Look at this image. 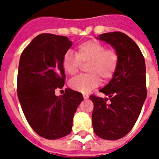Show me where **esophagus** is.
<instances>
[{"label": "esophagus", "mask_w": 159, "mask_h": 159, "mask_svg": "<svg viewBox=\"0 0 159 159\" xmlns=\"http://www.w3.org/2000/svg\"><path fill=\"white\" fill-rule=\"evenodd\" d=\"M88 97H89V96H88V95H83V98H84L85 100H87Z\"/></svg>", "instance_id": "1"}]
</instances>
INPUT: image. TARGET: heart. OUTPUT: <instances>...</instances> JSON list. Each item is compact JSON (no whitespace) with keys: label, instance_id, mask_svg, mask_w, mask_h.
I'll return each mask as SVG.
<instances>
[{"label":"heart","instance_id":"1","mask_svg":"<svg viewBox=\"0 0 159 159\" xmlns=\"http://www.w3.org/2000/svg\"><path fill=\"white\" fill-rule=\"evenodd\" d=\"M82 62H90L87 69L89 74L80 75L72 78L69 85L76 91L88 93L99 86L98 76L104 80L113 77L118 67L119 54L116 49H106L103 43L90 40L80 44L77 53L68 50L62 57L63 69L69 75L76 74Z\"/></svg>","mask_w":159,"mask_h":159}]
</instances>
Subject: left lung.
<instances>
[{
    "label": "left lung",
    "instance_id": "obj_1",
    "mask_svg": "<svg viewBox=\"0 0 159 159\" xmlns=\"http://www.w3.org/2000/svg\"><path fill=\"white\" fill-rule=\"evenodd\" d=\"M97 39L117 51L119 63L110 82L100 90L107 97H90L94 104L92 126L100 138L116 140L133 128L147 97L145 62L138 45L125 34L105 33Z\"/></svg>",
    "mask_w": 159,
    "mask_h": 159
}]
</instances>
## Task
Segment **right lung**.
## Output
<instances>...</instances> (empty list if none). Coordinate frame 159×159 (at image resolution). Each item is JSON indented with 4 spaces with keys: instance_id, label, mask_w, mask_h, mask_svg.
I'll use <instances>...</instances> for the list:
<instances>
[{
    "instance_id": "right-lung-1",
    "label": "right lung",
    "mask_w": 159,
    "mask_h": 159,
    "mask_svg": "<svg viewBox=\"0 0 159 159\" xmlns=\"http://www.w3.org/2000/svg\"><path fill=\"white\" fill-rule=\"evenodd\" d=\"M72 44L65 36L41 34L20 58L17 94L21 108L31 128L47 139L71 133L74 114L83 101L82 93L70 88L60 97L55 95L64 85L62 57Z\"/></svg>"
}]
</instances>
